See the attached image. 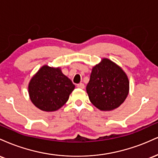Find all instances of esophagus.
I'll return each mask as SVG.
<instances>
[{"label": "esophagus", "instance_id": "1", "mask_svg": "<svg viewBox=\"0 0 158 158\" xmlns=\"http://www.w3.org/2000/svg\"><path fill=\"white\" fill-rule=\"evenodd\" d=\"M77 88H79V89H84V87H85V86H84V84H83V83H79V84H77Z\"/></svg>", "mask_w": 158, "mask_h": 158}]
</instances>
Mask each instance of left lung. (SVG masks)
Masks as SVG:
<instances>
[{
  "label": "left lung",
  "instance_id": "8db88e82",
  "mask_svg": "<svg viewBox=\"0 0 158 158\" xmlns=\"http://www.w3.org/2000/svg\"><path fill=\"white\" fill-rule=\"evenodd\" d=\"M129 81L123 69L108 58L93 66L86 92L91 103L101 111L119 107L127 98Z\"/></svg>",
  "mask_w": 158,
  "mask_h": 158
}]
</instances>
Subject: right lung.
<instances>
[{"instance_id":"add662e5","label":"right lung","mask_w":158,"mask_h":158,"mask_svg":"<svg viewBox=\"0 0 158 158\" xmlns=\"http://www.w3.org/2000/svg\"><path fill=\"white\" fill-rule=\"evenodd\" d=\"M75 87L60 67L44 65L31 78L28 92L37 108L44 112H55L67 102Z\"/></svg>"}]
</instances>
